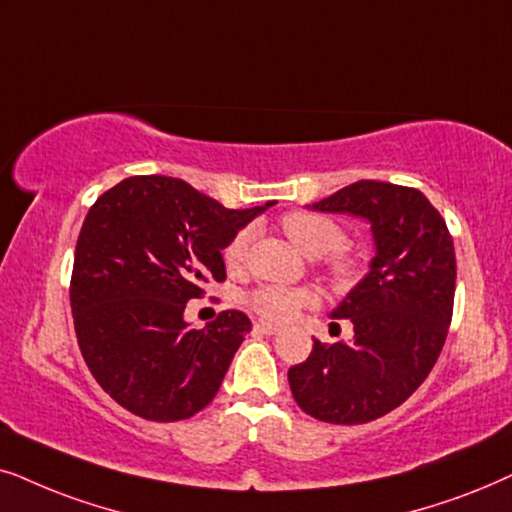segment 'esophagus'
<instances>
[{
    "label": "esophagus",
    "instance_id": "obj_1",
    "mask_svg": "<svg viewBox=\"0 0 512 512\" xmlns=\"http://www.w3.org/2000/svg\"><path fill=\"white\" fill-rule=\"evenodd\" d=\"M255 330L262 332V335H276V332L281 330V327H276V325H271V323H264V320H257Z\"/></svg>",
    "mask_w": 512,
    "mask_h": 512
}]
</instances>
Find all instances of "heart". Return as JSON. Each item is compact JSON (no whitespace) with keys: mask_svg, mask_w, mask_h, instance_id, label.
<instances>
[{"mask_svg":"<svg viewBox=\"0 0 512 512\" xmlns=\"http://www.w3.org/2000/svg\"><path fill=\"white\" fill-rule=\"evenodd\" d=\"M283 231L290 236V241L297 245L304 255L323 257L325 274L337 288H349L363 276L365 260L356 250L346 248V231L342 224L332 217L309 213V210H297L288 213L281 220ZM255 231L245 227L236 231L234 238L224 248V262L229 269L241 267L248 257V248ZM316 302V295L304 288H285V285H262L255 292H250L248 304L262 318L276 320V323H288L299 311Z\"/></svg>","mask_w":512,"mask_h":512,"instance_id":"heart-1","label":"heart"}]
</instances>
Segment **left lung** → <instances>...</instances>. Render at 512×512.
I'll list each match as a JSON object with an SVG mask.
<instances>
[{
	"instance_id": "8db88e82",
	"label": "left lung",
	"mask_w": 512,
	"mask_h": 512,
	"mask_svg": "<svg viewBox=\"0 0 512 512\" xmlns=\"http://www.w3.org/2000/svg\"><path fill=\"white\" fill-rule=\"evenodd\" d=\"M370 222V271L332 318H351L353 342L313 339L288 370L297 405L327 424H367L403 405L433 370L454 309V241L419 189L358 180L313 203Z\"/></svg>"
}]
</instances>
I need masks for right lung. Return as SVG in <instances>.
<instances>
[{"instance_id":"1","label":"right lung","mask_w":512,"mask_h":512,"mask_svg":"<svg viewBox=\"0 0 512 512\" xmlns=\"http://www.w3.org/2000/svg\"><path fill=\"white\" fill-rule=\"evenodd\" d=\"M269 206L224 208L166 175L126 177L93 203L74 250L70 304L81 356L109 398L163 424L215 398L252 323L222 311L192 330L185 306L227 278L222 250Z\"/></svg>"}]
</instances>
